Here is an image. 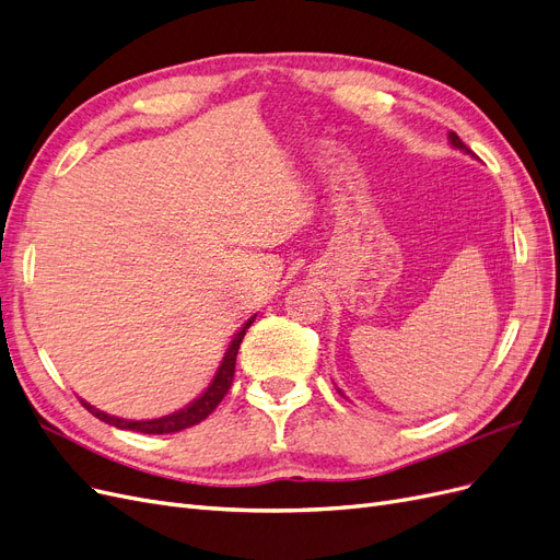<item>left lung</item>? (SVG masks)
<instances>
[{"instance_id":"left-lung-1","label":"left lung","mask_w":560,"mask_h":560,"mask_svg":"<svg viewBox=\"0 0 560 560\" xmlns=\"http://www.w3.org/2000/svg\"><path fill=\"white\" fill-rule=\"evenodd\" d=\"M448 141H451V147H454V149H458V151H463V153H470V155H475L470 149H467L465 147V143L460 141V137L456 135V132H448ZM339 390V388H337ZM341 393V390H339ZM341 395H345V393H341Z\"/></svg>"}]
</instances>
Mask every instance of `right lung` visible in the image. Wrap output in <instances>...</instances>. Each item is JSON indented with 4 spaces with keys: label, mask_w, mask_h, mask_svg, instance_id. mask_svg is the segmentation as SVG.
Returning a JSON list of instances; mask_svg holds the SVG:
<instances>
[{
    "label": "right lung",
    "mask_w": 560,
    "mask_h": 560,
    "mask_svg": "<svg viewBox=\"0 0 560 560\" xmlns=\"http://www.w3.org/2000/svg\"><path fill=\"white\" fill-rule=\"evenodd\" d=\"M256 320V316H250L242 330L232 337V341L228 345V351L221 360L219 370H215L211 384L205 388V393L200 395V398L192 400L190 405H186L184 409H178L174 413H167V417H160V419H151V421H128V419H118V417H112V413H104L100 411L97 407L88 405L85 400H81V405L93 413V417H97L100 421L109 423V425H116L120 430H135V432H143V435H170V432H178V430H186L190 425H197L200 421H205L209 413L221 405V400L225 398V393L230 390L232 386V376H234V363H237V351H240V345L242 339L248 330L250 323Z\"/></svg>",
    "instance_id": "add662e5"
}]
</instances>
